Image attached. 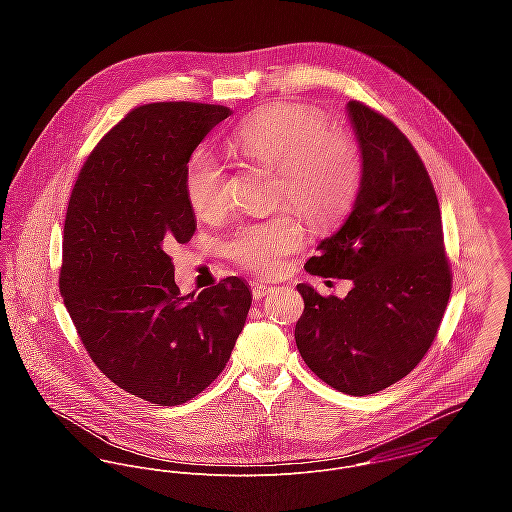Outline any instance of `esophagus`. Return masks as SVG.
<instances>
[{
    "instance_id": "34e87169",
    "label": "esophagus",
    "mask_w": 512,
    "mask_h": 512,
    "mask_svg": "<svg viewBox=\"0 0 512 512\" xmlns=\"http://www.w3.org/2000/svg\"><path fill=\"white\" fill-rule=\"evenodd\" d=\"M250 286H252V295H254V299H262L264 295H268V293L272 292V286H270V284H266V282H252Z\"/></svg>"
}]
</instances>
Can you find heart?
Masks as SVG:
<instances>
[{
  "mask_svg": "<svg viewBox=\"0 0 512 512\" xmlns=\"http://www.w3.org/2000/svg\"><path fill=\"white\" fill-rule=\"evenodd\" d=\"M242 157L276 169V193L315 226L345 215L361 185V151L351 134L329 128L323 114L278 104L254 114L230 140ZM185 193L193 211L215 219L226 211L228 181L219 159L197 151L185 169ZM305 232L290 213L252 220L226 242L228 256L246 270L276 274L303 244Z\"/></svg>",
  "mask_w": 512,
  "mask_h": 512,
  "instance_id": "1",
  "label": "heart"
}]
</instances>
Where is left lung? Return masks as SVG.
I'll return each instance as SVG.
<instances>
[{"mask_svg":"<svg viewBox=\"0 0 512 512\" xmlns=\"http://www.w3.org/2000/svg\"><path fill=\"white\" fill-rule=\"evenodd\" d=\"M363 177L345 224L307 260L313 276L353 280L347 297L299 284L301 359L351 396L388 388L418 365L438 335L451 268L432 179L410 140L363 102L347 104Z\"/></svg>","mask_w":512,"mask_h":512,"instance_id":"obj_1","label":"left lung"}]
</instances>
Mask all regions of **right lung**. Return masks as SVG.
Listing matches in <instances>:
<instances>
[{"label":"right lung","mask_w":512,"mask_h":512,"mask_svg":"<svg viewBox=\"0 0 512 512\" xmlns=\"http://www.w3.org/2000/svg\"><path fill=\"white\" fill-rule=\"evenodd\" d=\"M230 112L197 102L134 108L92 149L71 193L61 295L94 365L151 404L203 392L228 363L252 303L236 276L181 295L167 254L197 228L187 163Z\"/></svg>","instance_id":"obj_1"}]
</instances>
